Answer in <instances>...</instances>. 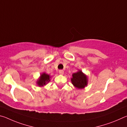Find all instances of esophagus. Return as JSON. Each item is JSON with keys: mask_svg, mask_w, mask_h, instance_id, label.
<instances>
[{"mask_svg": "<svg viewBox=\"0 0 127 127\" xmlns=\"http://www.w3.org/2000/svg\"><path fill=\"white\" fill-rule=\"evenodd\" d=\"M59 73L60 74L63 75L64 74V70H59Z\"/></svg>", "mask_w": 127, "mask_h": 127, "instance_id": "34e87169", "label": "esophagus"}]
</instances>
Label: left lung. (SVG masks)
Returning a JSON list of instances; mask_svg holds the SVG:
<instances>
[{
	"label": "left lung",
	"mask_w": 127,
	"mask_h": 127,
	"mask_svg": "<svg viewBox=\"0 0 127 127\" xmlns=\"http://www.w3.org/2000/svg\"><path fill=\"white\" fill-rule=\"evenodd\" d=\"M72 76L71 82L77 89H83L87 86L88 77L81 70L78 69L77 72L73 73Z\"/></svg>",
	"instance_id": "left-lung-1"
}]
</instances>
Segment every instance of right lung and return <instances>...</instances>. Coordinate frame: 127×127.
I'll list each match as a JSON object with an SVG mask.
<instances>
[{"mask_svg": "<svg viewBox=\"0 0 127 127\" xmlns=\"http://www.w3.org/2000/svg\"><path fill=\"white\" fill-rule=\"evenodd\" d=\"M51 76L46 73L45 72H42L40 74L39 78L36 81V84L39 87H42L46 85L50 81Z\"/></svg>", "mask_w": 127, "mask_h": 127, "instance_id": "add662e5", "label": "right lung"}]
</instances>
